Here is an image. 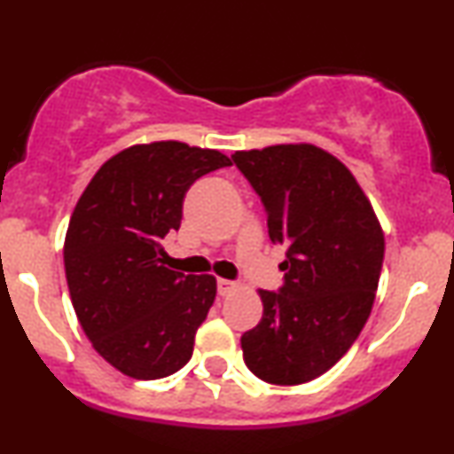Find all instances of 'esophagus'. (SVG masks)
<instances>
[{"mask_svg":"<svg viewBox=\"0 0 454 454\" xmlns=\"http://www.w3.org/2000/svg\"><path fill=\"white\" fill-rule=\"evenodd\" d=\"M232 290H237V284L231 279H217V294L220 296H228L232 293Z\"/></svg>","mask_w":454,"mask_h":454,"instance_id":"34e87169","label":"esophagus"}]
</instances>
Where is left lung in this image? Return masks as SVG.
<instances>
[{
  "instance_id": "8db88e82",
  "label": "left lung",
  "mask_w": 454,
  "mask_h": 454,
  "mask_svg": "<svg viewBox=\"0 0 454 454\" xmlns=\"http://www.w3.org/2000/svg\"><path fill=\"white\" fill-rule=\"evenodd\" d=\"M269 237L286 247L284 284L260 290L264 314L243 333V361L269 384L293 387L328 372L372 314L384 234L367 196L340 160L314 145L237 151Z\"/></svg>"
}]
</instances>
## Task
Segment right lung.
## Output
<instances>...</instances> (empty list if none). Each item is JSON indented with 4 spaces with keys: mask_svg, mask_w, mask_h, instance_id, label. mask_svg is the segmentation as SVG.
Returning <instances> with one entry per match:
<instances>
[{
    "mask_svg": "<svg viewBox=\"0 0 454 454\" xmlns=\"http://www.w3.org/2000/svg\"><path fill=\"white\" fill-rule=\"evenodd\" d=\"M223 166L220 151L176 140L134 145L78 198L64 245L70 299L96 352L129 378H166L192 358L215 278L166 269L161 239L179 231L190 185Z\"/></svg>",
    "mask_w": 454,
    "mask_h": 454,
    "instance_id": "obj_1",
    "label": "right lung"
}]
</instances>
